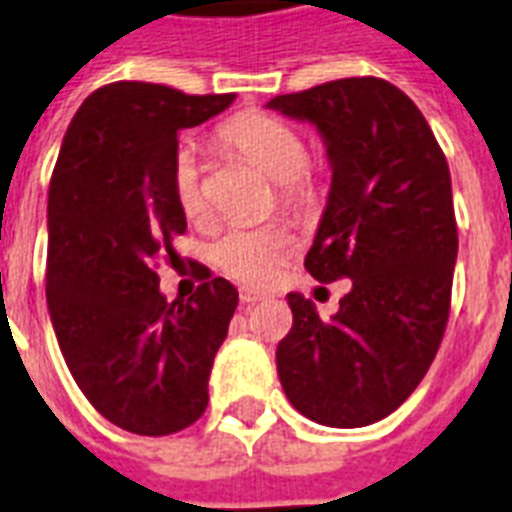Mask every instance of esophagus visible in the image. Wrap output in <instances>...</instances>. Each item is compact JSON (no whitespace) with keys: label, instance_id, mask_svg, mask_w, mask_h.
<instances>
[{"label":"esophagus","instance_id":"34e87169","mask_svg":"<svg viewBox=\"0 0 512 512\" xmlns=\"http://www.w3.org/2000/svg\"><path fill=\"white\" fill-rule=\"evenodd\" d=\"M264 293H259V290H251V288H240V301L243 304H256V301H264Z\"/></svg>","mask_w":512,"mask_h":512}]
</instances>
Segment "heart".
Wrapping results in <instances>:
<instances>
[{
  "mask_svg": "<svg viewBox=\"0 0 512 512\" xmlns=\"http://www.w3.org/2000/svg\"><path fill=\"white\" fill-rule=\"evenodd\" d=\"M222 137L280 185L282 200L288 206L304 208L317 198V182L306 163L304 137L288 121L264 113H245L224 126ZM174 192L179 208L190 219L206 214V187L200 174L198 147L192 142L179 145L174 153ZM296 248L298 240L288 224L272 222L230 227L214 243L211 256L224 275L245 285H267L280 275Z\"/></svg>",
  "mask_w": 512,
  "mask_h": 512,
  "instance_id": "b5f03b06",
  "label": "heart"
}]
</instances>
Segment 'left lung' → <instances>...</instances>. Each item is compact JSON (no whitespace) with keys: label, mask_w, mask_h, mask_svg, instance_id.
I'll list each match as a JSON object with an SVG mask.
<instances>
[{"label":"left lung","mask_w":512,"mask_h":512,"mask_svg":"<svg viewBox=\"0 0 512 512\" xmlns=\"http://www.w3.org/2000/svg\"><path fill=\"white\" fill-rule=\"evenodd\" d=\"M320 132L333 171L304 267L349 277L338 312L288 293L277 375L301 415L359 428L418 388L447 327L457 224L447 158L418 105L383 79H341L267 102Z\"/></svg>","instance_id":"1"}]
</instances>
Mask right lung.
Instances as JSON below:
<instances>
[{
	"label": "right lung",
	"instance_id": "add662e5",
	"mask_svg": "<svg viewBox=\"0 0 512 512\" xmlns=\"http://www.w3.org/2000/svg\"><path fill=\"white\" fill-rule=\"evenodd\" d=\"M235 94H182L118 81L81 102L47 200V306L65 365L102 418L169 436L206 412L208 375L237 290L200 275L166 301L158 261L187 230L174 192L179 132L219 116Z\"/></svg>",
	"mask_w": 512,
	"mask_h": 512
}]
</instances>
